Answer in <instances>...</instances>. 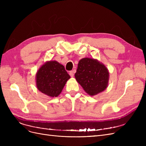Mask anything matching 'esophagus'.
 Masks as SVG:
<instances>
[{"instance_id": "esophagus-1", "label": "esophagus", "mask_w": 146, "mask_h": 146, "mask_svg": "<svg viewBox=\"0 0 146 146\" xmlns=\"http://www.w3.org/2000/svg\"><path fill=\"white\" fill-rule=\"evenodd\" d=\"M69 75H70V76L71 77H74V71H70L69 72Z\"/></svg>"}]
</instances>
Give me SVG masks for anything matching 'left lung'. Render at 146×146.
Masks as SVG:
<instances>
[{
  "mask_svg": "<svg viewBox=\"0 0 146 146\" xmlns=\"http://www.w3.org/2000/svg\"><path fill=\"white\" fill-rule=\"evenodd\" d=\"M109 71L105 64L96 59L83 58L78 63L75 77L86 93L91 96L107 89Z\"/></svg>",
  "mask_w": 146,
  "mask_h": 146,
  "instance_id": "left-lung-1",
  "label": "left lung"
}]
</instances>
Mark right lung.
Segmentation results:
<instances>
[{"instance_id": "obj_1", "label": "right lung", "mask_w": 146, "mask_h": 146, "mask_svg": "<svg viewBox=\"0 0 146 146\" xmlns=\"http://www.w3.org/2000/svg\"><path fill=\"white\" fill-rule=\"evenodd\" d=\"M70 78L63 65L56 61H47L38 70L35 79L39 91L50 98H56Z\"/></svg>"}]
</instances>
